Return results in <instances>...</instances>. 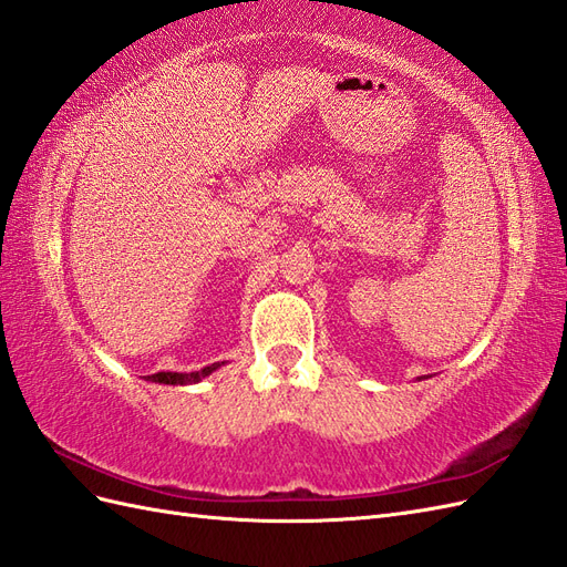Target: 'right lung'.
Here are the masks:
<instances>
[{
  "mask_svg": "<svg viewBox=\"0 0 567 567\" xmlns=\"http://www.w3.org/2000/svg\"><path fill=\"white\" fill-rule=\"evenodd\" d=\"M220 365H225V361L212 363L202 370H192V373H156V375H147V380L158 384H194V382H202L206 375H212Z\"/></svg>",
  "mask_w": 567,
  "mask_h": 567,
  "instance_id": "right-lung-1",
  "label": "right lung"
}]
</instances>
